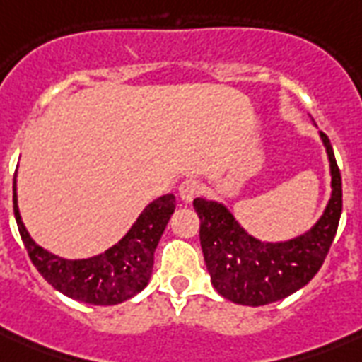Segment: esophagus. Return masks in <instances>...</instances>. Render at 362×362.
<instances>
[{
  "mask_svg": "<svg viewBox=\"0 0 362 362\" xmlns=\"http://www.w3.org/2000/svg\"><path fill=\"white\" fill-rule=\"evenodd\" d=\"M199 192H201V184H199L195 178H186V180L178 186V195H180V199L186 204L192 203L193 199L199 195Z\"/></svg>",
  "mask_w": 362,
  "mask_h": 362,
  "instance_id": "esophagus-1",
  "label": "esophagus"
}]
</instances>
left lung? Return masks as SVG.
I'll use <instances>...</instances> for the list:
<instances>
[{
    "instance_id": "1",
    "label": "left lung",
    "mask_w": 362,
    "mask_h": 362,
    "mask_svg": "<svg viewBox=\"0 0 362 362\" xmlns=\"http://www.w3.org/2000/svg\"><path fill=\"white\" fill-rule=\"evenodd\" d=\"M331 170V197L308 231L264 242L238 223L223 203L193 201L201 220V247L210 280L221 297L244 306H264L304 287L325 261L342 214V178L329 136L320 131Z\"/></svg>"
}]
</instances>
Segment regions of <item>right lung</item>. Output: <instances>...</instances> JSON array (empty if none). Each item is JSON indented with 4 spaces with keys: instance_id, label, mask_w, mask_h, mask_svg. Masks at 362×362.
Returning <instances> with one entry per match:
<instances>
[{
    "instance_id": "add662e5",
    "label": "right lung",
    "mask_w": 362,
    "mask_h": 362,
    "mask_svg": "<svg viewBox=\"0 0 362 362\" xmlns=\"http://www.w3.org/2000/svg\"><path fill=\"white\" fill-rule=\"evenodd\" d=\"M13 204L20 237L42 278L65 297L95 306H112L135 297L148 286L153 269V252L175 212L176 199L173 193L153 199L115 246L86 259L59 257L31 238L18 210L16 173Z\"/></svg>"
}]
</instances>
